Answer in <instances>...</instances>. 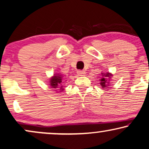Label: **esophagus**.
Masks as SVG:
<instances>
[{
  "label": "esophagus",
  "instance_id": "1",
  "mask_svg": "<svg viewBox=\"0 0 149 149\" xmlns=\"http://www.w3.org/2000/svg\"><path fill=\"white\" fill-rule=\"evenodd\" d=\"M77 74L79 76H84V75H85L86 74V72L85 71H83V70H78L77 72Z\"/></svg>",
  "mask_w": 149,
  "mask_h": 149
}]
</instances>
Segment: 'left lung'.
<instances>
[{"instance_id": "8db88e82", "label": "left lung", "mask_w": 149, "mask_h": 149, "mask_svg": "<svg viewBox=\"0 0 149 149\" xmlns=\"http://www.w3.org/2000/svg\"><path fill=\"white\" fill-rule=\"evenodd\" d=\"M113 76V75L109 72L107 73H102V77L100 79V84L102 88L104 89V88H107L109 82L107 81L108 78H110L111 77Z\"/></svg>"}]
</instances>
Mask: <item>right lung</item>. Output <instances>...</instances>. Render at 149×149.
I'll use <instances>...</instances> for the list:
<instances>
[{"mask_svg":"<svg viewBox=\"0 0 149 149\" xmlns=\"http://www.w3.org/2000/svg\"><path fill=\"white\" fill-rule=\"evenodd\" d=\"M62 78L63 76L60 74H54L50 79V85L51 88H60V92L63 91V88L62 86Z\"/></svg>","mask_w":149,"mask_h":149,"instance_id":"right-lung-1","label":"right lung"}]
</instances>
